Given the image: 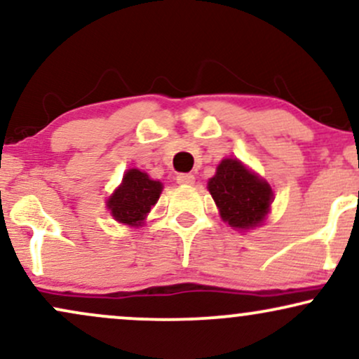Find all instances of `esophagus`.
Here are the masks:
<instances>
[{
	"instance_id": "obj_1",
	"label": "esophagus",
	"mask_w": 359,
	"mask_h": 359,
	"mask_svg": "<svg viewBox=\"0 0 359 359\" xmlns=\"http://www.w3.org/2000/svg\"><path fill=\"white\" fill-rule=\"evenodd\" d=\"M177 182L182 184V185H192L196 182V177L192 174H179L177 175Z\"/></svg>"
}]
</instances>
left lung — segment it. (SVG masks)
I'll use <instances>...</instances> for the list:
<instances>
[{
    "label": "left lung",
    "instance_id": "1",
    "mask_svg": "<svg viewBox=\"0 0 359 359\" xmlns=\"http://www.w3.org/2000/svg\"><path fill=\"white\" fill-rule=\"evenodd\" d=\"M208 189L222 221L241 231L262 224L273 201L270 184L236 158L222 160Z\"/></svg>",
    "mask_w": 359,
    "mask_h": 359
}]
</instances>
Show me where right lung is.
Instances as JSON below:
<instances>
[{"label":"right lung","mask_w":359,"mask_h":359,"mask_svg":"<svg viewBox=\"0 0 359 359\" xmlns=\"http://www.w3.org/2000/svg\"><path fill=\"white\" fill-rule=\"evenodd\" d=\"M162 189L160 180L150 179L148 174L138 168H130L123 175L121 185L109 196L106 205L118 222L138 228L145 221L151 205L156 204Z\"/></svg>","instance_id":"obj_1"}]
</instances>
